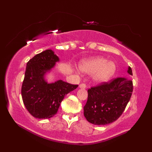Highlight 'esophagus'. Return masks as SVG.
Here are the masks:
<instances>
[{
	"label": "esophagus",
	"instance_id": "34e87169",
	"mask_svg": "<svg viewBox=\"0 0 152 152\" xmlns=\"http://www.w3.org/2000/svg\"><path fill=\"white\" fill-rule=\"evenodd\" d=\"M79 87H80V88H86V85L85 84H80V85H79Z\"/></svg>",
	"mask_w": 152,
	"mask_h": 152
}]
</instances>
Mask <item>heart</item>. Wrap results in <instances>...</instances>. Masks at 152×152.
Here are the masks:
<instances>
[{
  "mask_svg": "<svg viewBox=\"0 0 152 152\" xmlns=\"http://www.w3.org/2000/svg\"><path fill=\"white\" fill-rule=\"evenodd\" d=\"M115 65L112 61L103 57H95L82 62L81 72L85 74H93V80L97 83H103L110 80L115 72Z\"/></svg>",
  "mask_w": 152,
  "mask_h": 152,
  "instance_id": "heart-1",
  "label": "heart"
}]
</instances>
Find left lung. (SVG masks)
Segmentation results:
<instances>
[{
    "mask_svg": "<svg viewBox=\"0 0 152 152\" xmlns=\"http://www.w3.org/2000/svg\"><path fill=\"white\" fill-rule=\"evenodd\" d=\"M127 72L132 75L130 67ZM132 89V81L122 77L89 88L87 102L84 107L86 119L95 125H105L115 121L128 104Z\"/></svg>",
    "mask_w": 152,
    "mask_h": 152,
    "instance_id": "obj_1",
    "label": "left lung"
}]
</instances>
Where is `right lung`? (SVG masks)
Instances as JSON below:
<instances>
[{
  "label": "right lung",
  "instance_id": "add662e5",
  "mask_svg": "<svg viewBox=\"0 0 152 152\" xmlns=\"http://www.w3.org/2000/svg\"><path fill=\"white\" fill-rule=\"evenodd\" d=\"M59 61L54 52L48 49L36 55L26 65L21 96L26 109L37 118H50L56 114L65 95L78 86L61 80L50 84L45 80V74Z\"/></svg>",
  "mask_w": 152,
  "mask_h": 152
}]
</instances>
